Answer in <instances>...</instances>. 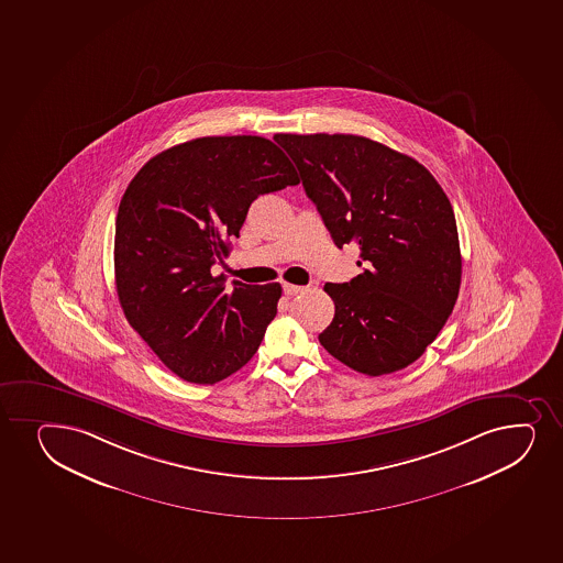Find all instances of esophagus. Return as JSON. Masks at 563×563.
Returning <instances> with one entry per match:
<instances>
[{
	"instance_id": "1",
	"label": "esophagus",
	"mask_w": 563,
	"mask_h": 563,
	"mask_svg": "<svg viewBox=\"0 0 563 563\" xmlns=\"http://www.w3.org/2000/svg\"><path fill=\"white\" fill-rule=\"evenodd\" d=\"M283 290H285L286 296H297V294H301V291L305 290V286L288 285V283H286V285L283 286Z\"/></svg>"
}]
</instances>
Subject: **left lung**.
Listing matches in <instances>:
<instances>
[{
  "mask_svg": "<svg viewBox=\"0 0 563 563\" xmlns=\"http://www.w3.org/2000/svg\"><path fill=\"white\" fill-rule=\"evenodd\" d=\"M339 249L365 269L323 286L335 318L320 344L367 376L406 368L448 322L461 288L455 213L416 158L355 134H275Z\"/></svg>",
  "mask_w": 563,
  "mask_h": 563,
  "instance_id": "1",
  "label": "left lung"
}]
</instances>
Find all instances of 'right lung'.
<instances>
[{
  "instance_id": "add662e5",
  "label": "right lung",
  "mask_w": 563,
  "mask_h": 563,
  "mask_svg": "<svg viewBox=\"0 0 563 563\" xmlns=\"http://www.w3.org/2000/svg\"><path fill=\"white\" fill-rule=\"evenodd\" d=\"M299 184L262 136H203L150 158L115 219V290L126 322L185 382L216 384L251 360L283 294L278 283L228 288L211 267L240 238L260 195Z\"/></svg>"
}]
</instances>
